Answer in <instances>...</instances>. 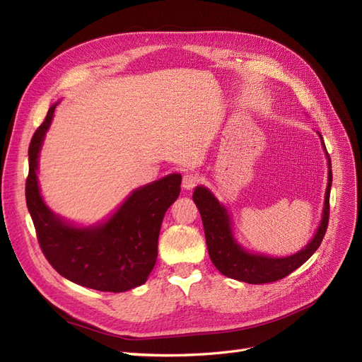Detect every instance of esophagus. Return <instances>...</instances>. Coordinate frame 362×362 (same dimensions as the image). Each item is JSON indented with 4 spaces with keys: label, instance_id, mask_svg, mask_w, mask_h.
I'll use <instances>...</instances> for the list:
<instances>
[{
    "label": "esophagus",
    "instance_id": "obj_1",
    "mask_svg": "<svg viewBox=\"0 0 362 362\" xmlns=\"http://www.w3.org/2000/svg\"><path fill=\"white\" fill-rule=\"evenodd\" d=\"M199 181H201V177L198 173H185L184 177H182V187L185 189V190H192V189H194L196 185L199 184Z\"/></svg>",
    "mask_w": 362,
    "mask_h": 362
}]
</instances>
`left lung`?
Listing matches in <instances>:
<instances>
[{
  "instance_id": "1",
  "label": "left lung",
  "mask_w": 362,
  "mask_h": 362,
  "mask_svg": "<svg viewBox=\"0 0 362 362\" xmlns=\"http://www.w3.org/2000/svg\"><path fill=\"white\" fill-rule=\"evenodd\" d=\"M320 139L323 137L320 136ZM322 145L326 151L323 140ZM327 168H329V172H327V185L320 225L317 228L311 242L302 250L296 252L290 257L273 258L261 254H250V252L245 250L234 238L231 217H229L226 208L216 199V196L206 187H202V185L196 187L193 192V201L196 206L199 208L208 254H210L216 269L222 275L237 281L247 284H267L286 278L291 272L300 267L305 261H308V258L319 249L327 223H329V194L332 185L329 156H327Z\"/></svg>"
}]
</instances>
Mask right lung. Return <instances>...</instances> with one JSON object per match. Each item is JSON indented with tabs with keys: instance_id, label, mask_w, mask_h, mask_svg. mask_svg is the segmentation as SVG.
Instances as JSON below:
<instances>
[{
	"instance_id": "right-lung-1",
	"label": "right lung",
	"mask_w": 362,
	"mask_h": 362,
	"mask_svg": "<svg viewBox=\"0 0 362 362\" xmlns=\"http://www.w3.org/2000/svg\"><path fill=\"white\" fill-rule=\"evenodd\" d=\"M54 104L28 148L25 199L39 246L62 276L98 291L122 293L145 284L157 261L164 213L181 192V175L172 173L131 193L116 213L93 226H75L43 202L39 182V152L56 110Z\"/></svg>"
}]
</instances>
